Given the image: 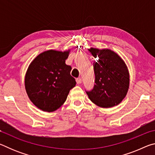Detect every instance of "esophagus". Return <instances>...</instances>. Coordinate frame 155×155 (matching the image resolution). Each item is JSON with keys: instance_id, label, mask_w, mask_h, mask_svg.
I'll use <instances>...</instances> for the list:
<instances>
[{"instance_id": "1", "label": "esophagus", "mask_w": 155, "mask_h": 155, "mask_svg": "<svg viewBox=\"0 0 155 155\" xmlns=\"http://www.w3.org/2000/svg\"><path fill=\"white\" fill-rule=\"evenodd\" d=\"M76 81H77V84H81V83H82V79H81V78H77V80H76Z\"/></svg>"}]
</instances>
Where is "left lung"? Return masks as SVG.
<instances>
[{
    "label": "left lung",
    "instance_id": "1",
    "mask_svg": "<svg viewBox=\"0 0 155 155\" xmlns=\"http://www.w3.org/2000/svg\"><path fill=\"white\" fill-rule=\"evenodd\" d=\"M96 58L94 62L95 85L86 91L91 101L98 107L109 108L119 104L129 87V73L127 65L118 54L110 49L91 48Z\"/></svg>",
    "mask_w": 155,
    "mask_h": 155
}]
</instances>
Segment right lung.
Instances as JSON below:
<instances>
[{
	"instance_id": "obj_1",
	"label": "right lung",
	"mask_w": 155,
	"mask_h": 155,
	"mask_svg": "<svg viewBox=\"0 0 155 155\" xmlns=\"http://www.w3.org/2000/svg\"><path fill=\"white\" fill-rule=\"evenodd\" d=\"M70 50L41 52L28 66L25 85L31 101L44 111L52 112L66 101L70 90L76 85L70 75L72 68L65 64Z\"/></svg>"
}]
</instances>
